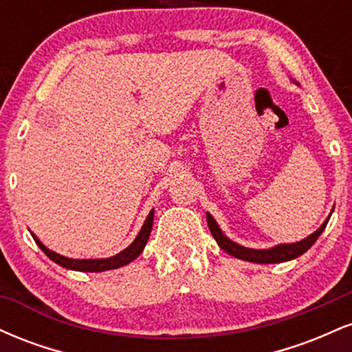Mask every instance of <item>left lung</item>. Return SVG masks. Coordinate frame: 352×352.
<instances>
[{"mask_svg":"<svg viewBox=\"0 0 352 352\" xmlns=\"http://www.w3.org/2000/svg\"><path fill=\"white\" fill-rule=\"evenodd\" d=\"M207 221H208L210 232H212L213 238L217 240L218 246H220L223 252L232 254V256L240 258V260L253 261V263H281V261H289V260H293V258L301 256L305 252H308L311 246H313L314 241H316L319 235L322 233V230L326 228L329 218L316 230V232L313 233V235L305 238V240L298 241V243L278 245V246H274V248H270V250H252V248H245V246L233 243L232 240H228V238L221 233V230L218 228L217 221L213 220V217L210 215V213H207Z\"/></svg>","mask_w":352,"mask_h":352,"instance_id":"obj_1","label":"left lung"}]
</instances>
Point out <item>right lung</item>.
Instances as JSON below:
<instances>
[{"mask_svg": "<svg viewBox=\"0 0 352 352\" xmlns=\"http://www.w3.org/2000/svg\"><path fill=\"white\" fill-rule=\"evenodd\" d=\"M152 223H153V210L148 213L147 220H145L144 227H142V230H140L139 235H137L134 243H132L131 246H127L124 252L117 253L116 256H112V258H106V260H71V258L60 256V254L47 250L46 246H44L34 235H33V238H34L36 245H38L39 248H41L43 252L46 253L52 261H54V263L64 266V268H67V270H76V272L99 273V272H106V270L120 268V266L131 263L132 260H135V258L142 253L144 246H145V243H147L148 236H151Z\"/></svg>", "mask_w": 352, "mask_h": 352, "instance_id": "obj_1", "label": "right lung"}]
</instances>
